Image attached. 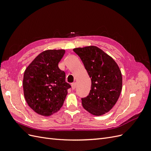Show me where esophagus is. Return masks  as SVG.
I'll return each mask as SVG.
<instances>
[{
	"mask_svg": "<svg viewBox=\"0 0 151 151\" xmlns=\"http://www.w3.org/2000/svg\"><path fill=\"white\" fill-rule=\"evenodd\" d=\"M71 86H72V89H75L76 88V83H73V84H72Z\"/></svg>",
	"mask_w": 151,
	"mask_h": 151,
	"instance_id": "obj_1",
	"label": "esophagus"
}]
</instances>
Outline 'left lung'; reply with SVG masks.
<instances>
[{
	"label": "left lung",
	"mask_w": 151,
	"mask_h": 151,
	"mask_svg": "<svg viewBox=\"0 0 151 151\" xmlns=\"http://www.w3.org/2000/svg\"><path fill=\"white\" fill-rule=\"evenodd\" d=\"M91 79L88 96L82 98L83 108L95 116L110 111L118 101L122 89L120 68L113 58L95 46L74 48Z\"/></svg>",
	"instance_id": "left-lung-1"
}]
</instances>
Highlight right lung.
Listing matches in <instances>:
<instances>
[{
	"label": "right lung",
	"instance_id": "1",
	"mask_svg": "<svg viewBox=\"0 0 151 151\" xmlns=\"http://www.w3.org/2000/svg\"><path fill=\"white\" fill-rule=\"evenodd\" d=\"M65 50H48L40 53L26 68L23 90L29 106L40 115L48 116L62 106L71 88L65 73L58 68Z\"/></svg>",
	"mask_w": 151,
	"mask_h": 151
}]
</instances>
